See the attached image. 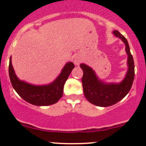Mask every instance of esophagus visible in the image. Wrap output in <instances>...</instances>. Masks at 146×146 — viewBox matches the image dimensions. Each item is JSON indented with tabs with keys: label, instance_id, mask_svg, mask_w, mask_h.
Listing matches in <instances>:
<instances>
[{
	"label": "esophagus",
	"instance_id": "esophagus-1",
	"mask_svg": "<svg viewBox=\"0 0 146 146\" xmlns=\"http://www.w3.org/2000/svg\"><path fill=\"white\" fill-rule=\"evenodd\" d=\"M80 58H75V60H74V63H75V64L76 65H77V66H78L79 64H80Z\"/></svg>",
	"mask_w": 146,
	"mask_h": 146
}]
</instances>
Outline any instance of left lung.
Segmentation results:
<instances>
[{"instance_id": "8db88e82", "label": "left lung", "mask_w": 146, "mask_h": 146, "mask_svg": "<svg viewBox=\"0 0 146 146\" xmlns=\"http://www.w3.org/2000/svg\"><path fill=\"white\" fill-rule=\"evenodd\" d=\"M114 34L124 42L128 54L129 70L123 81L119 84L104 83L99 80L91 68L85 64H80L83 71L82 83L85 97L90 102L100 107H109L123 99L130 91L134 80V61L129 43L119 31L114 30Z\"/></svg>"}]
</instances>
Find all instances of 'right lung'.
Masks as SVG:
<instances>
[{"label":"right lung","mask_w":146,"mask_h":146,"mask_svg":"<svg viewBox=\"0 0 146 146\" xmlns=\"http://www.w3.org/2000/svg\"><path fill=\"white\" fill-rule=\"evenodd\" d=\"M73 63H68L56 80L48 85L35 86L21 81L15 74L11 63H9V77L15 90L24 100L36 106H46L56 103L63 95L64 84L70 72L74 68Z\"/></svg>","instance_id":"add662e5"}]
</instances>
